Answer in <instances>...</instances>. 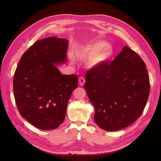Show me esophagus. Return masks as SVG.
Returning a JSON list of instances; mask_svg holds the SVG:
<instances>
[{"label":"esophagus","instance_id":"obj_1","mask_svg":"<svg viewBox=\"0 0 161 161\" xmlns=\"http://www.w3.org/2000/svg\"><path fill=\"white\" fill-rule=\"evenodd\" d=\"M79 85H80V86H83L84 84H85V78L82 77V76L80 77L79 79Z\"/></svg>","mask_w":161,"mask_h":161}]
</instances>
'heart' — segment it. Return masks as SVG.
<instances>
[{"instance_id":"1","label":"heart","mask_w":161,"mask_h":161,"mask_svg":"<svg viewBox=\"0 0 161 161\" xmlns=\"http://www.w3.org/2000/svg\"><path fill=\"white\" fill-rule=\"evenodd\" d=\"M80 56L91 57V66H99L109 58L113 53V47L104 41H98L89 46L82 47L78 52Z\"/></svg>"}]
</instances>
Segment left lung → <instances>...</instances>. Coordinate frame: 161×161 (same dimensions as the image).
<instances>
[{
    "label": "left lung",
    "instance_id": "left-lung-1",
    "mask_svg": "<svg viewBox=\"0 0 161 161\" xmlns=\"http://www.w3.org/2000/svg\"><path fill=\"white\" fill-rule=\"evenodd\" d=\"M85 77L84 88L101 129L121 130L142 115L150 93L149 76L144 62L128 46L110 63L92 68Z\"/></svg>",
    "mask_w": 161,
    "mask_h": 161
}]
</instances>
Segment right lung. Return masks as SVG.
<instances>
[{"instance_id": "obj_1", "label": "right lung", "mask_w": 161, "mask_h": 161, "mask_svg": "<svg viewBox=\"0 0 161 161\" xmlns=\"http://www.w3.org/2000/svg\"><path fill=\"white\" fill-rule=\"evenodd\" d=\"M68 43L56 37L37 41L23 53L14 72L19 112L40 130H54L62 124L68 102L78 86L76 75H62L55 65L66 62Z\"/></svg>"}]
</instances>
